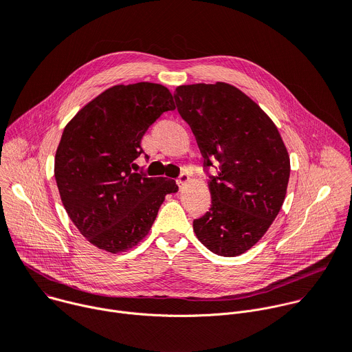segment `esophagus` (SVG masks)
<instances>
[{
	"mask_svg": "<svg viewBox=\"0 0 352 352\" xmlns=\"http://www.w3.org/2000/svg\"><path fill=\"white\" fill-rule=\"evenodd\" d=\"M189 179H190V178H189V175L184 173V174H181V175H179V178L177 179V184H178L179 186H184L185 184H188V182H189Z\"/></svg>",
	"mask_w": 352,
	"mask_h": 352,
	"instance_id": "esophagus-1",
	"label": "esophagus"
}]
</instances>
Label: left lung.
Returning <instances> with one entry per match:
<instances>
[{
    "label": "left lung",
    "instance_id": "1",
    "mask_svg": "<svg viewBox=\"0 0 352 352\" xmlns=\"http://www.w3.org/2000/svg\"><path fill=\"white\" fill-rule=\"evenodd\" d=\"M205 167L219 162L208 185L209 212L193 220L197 239L219 256H239L277 217L287 193L289 156L272 118L238 87L182 85L174 93Z\"/></svg>",
    "mask_w": 352,
    "mask_h": 352
}]
</instances>
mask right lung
Here are the masks:
<instances>
[{
    "mask_svg": "<svg viewBox=\"0 0 352 352\" xmlns=\"http://www.w3.org/2000/svg\"><path fill=\"white\" fill-rule=\"evenodd\" d=\"M175 110L159 83L114 85L65 125L54 175L63 205L79 232L110 254L136 246L152 228L174 179L133 173L140 140L163 113Z\"/></svg>",
    "mask_w": 352,
    "mask_h": 352,
    "instance_id": "1",
    "label": "right lung"
}]
</instances>
